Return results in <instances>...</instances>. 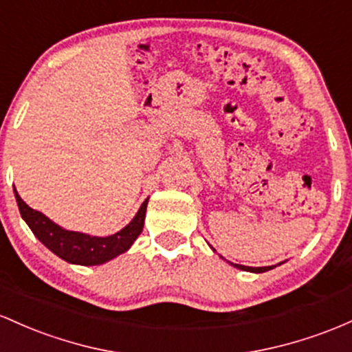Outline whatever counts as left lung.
<instances>
[{
    "instance_id": "left-lung-1",
    "label": "left lung",
    "mask_w": 352,
    "mask_h": 352,
    "mask_svg": "<svg viewBox=\"0 0 352 352\" xmlns=\"http://www.w3.org/2000/svg\"><path fill=\"white\" fill-rule=\"evenodd\" d=\"M212 250V248H211ZM214 251V250H212ZM221 258H223V256H221ZM229 264H231V266H234V267H238V270H241V271H248V272H266V271H270V270H272V267H276V266H264V267H250V266H243V264H234V263H231V261H228ZM279 264H283V263H279Z\"/></svg>"
}]
</instances>
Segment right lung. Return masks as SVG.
<instances>
[{
    "instance_id": "right-lung-1",
    "label": "right lung",
    "mask_w": 352,
    "mask_h": 352,
    "mask_svg": "<svg viewBox=\"0 0 352 352\" xmlns=\"http://www.w3.org/2000/svg\"><path fill=\"white\" fill-rule=\"evenodd\" d=\"M14 197H16L21 218L26 221L33 234L58 258L71 264H80V266L104 264L128 251L143 231L146 206H148V199H144L131 223L126 224L121 231L102 238V236H91L61 228L54 221H51L48 216L28 206L19 197L16 189H14Z\"/></svg>"
}]
</instances>
